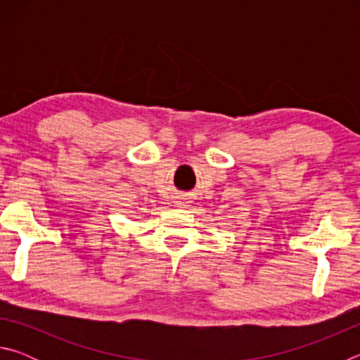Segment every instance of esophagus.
I'll return each mask as SVG.
<instances>
[{"label":"esophagus","instance_id":"34e87169","mask_svg":"<svg viewBox=\"0 0 360 360\" xmlns=\"http://www.w3.org/2000/svg\"><path fill=\"white\" fill-rule=\"evenodd\" d=\"M178 205H179V206H186V205H187L186 198H179V200H178Z\"/></svg>","mask_w":360,"mask_h":360}]
</instances>
